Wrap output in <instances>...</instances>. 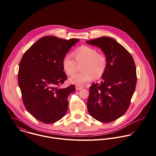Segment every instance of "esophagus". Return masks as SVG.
Listing matches in <instances>:
<instances>
[{"label": "esophagus", "instance_id": "1", "mask_svg": "<svg viewBox=\"0 0 156 156\" xmlns=\"http://www.w3.org/2000/svg\"><path fill=\"white\" fill-rule=\"evenodd\" d=\"M75 88H76V90H81V89H83V88H84V87L83 86L77 84V85L75 86Z\"/></svg>", "mask_w": 156, "mask_h": 156}]
</instances>
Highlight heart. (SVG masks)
I'll list each match as a JSON object with an SVG mask.
<instances>
[{"instance_id":"heart-1","label":"heart","mask_w":156,"mask_h":156,"mask_svg":"<svg viewBox=\"0 0 156 156\" xmlns=\"http://www.w3.org/2000/svg\"><path fill=\"white\" fill-rule=\"evenodd\" d=\"M75 59H74L73 57ZM107 57L98 50L89 46H81L71 54H66L62 59L63 69L68 75H73L78 69V65L83 64L82 72L75 73L70 78L71 83L81 84L90 81L95 77H101L107 67Z\"/></svg>"}]
</instances>
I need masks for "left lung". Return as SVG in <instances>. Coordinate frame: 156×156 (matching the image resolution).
Wrapping results in <instances>:
<instances>
[{
    "label": "left lung",
    "instance_id": "left-lung-1",
    "mask_svg": "<svg viewBox=\"0 0 156 156\" xmlns=\"http://www.w3.org/2000/svg\"><path fill=\"white\" fill-rule=\"evenodd\" d=\"M86 43L100 48L108 62L101 82L90 87L87 109L97 121L111 122L122 116L130 105L137 82L136 65L130 53L110 37Z\"/></svg>",
    "mask_w": 156,
    "mask_h": 156
}]
</instances>
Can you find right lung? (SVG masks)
I'll return each instance as SVG.
<instances>
[{"mask_svg": "<svg viewBox=\"0 0 156 156\" xmlns=\"http://www.w3.org/2000/svg\"><path fill=\"white\" fill-rule=\"evenodd\" d=\"M78 41L43 37L25 52L19 63L18 83L23 104L32 116L43 123H54L67 112V98L75 87L73 84L60 87L67 78L62 59Z\"/></svg>", "mask_w": 156, "mask_h": 156, "instance_id": "add662e5", "label": "right lung"}]
</instances>
